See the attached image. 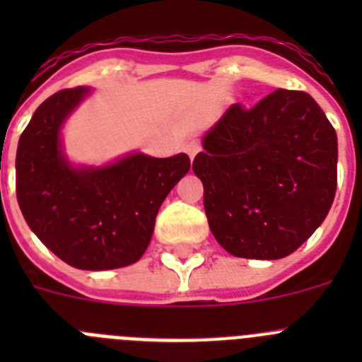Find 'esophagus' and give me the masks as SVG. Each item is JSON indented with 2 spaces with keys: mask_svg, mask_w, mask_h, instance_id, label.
I'll return each instance as SVG.
<instances>
[{
  "mask_svg": "<svg viewBox=\"0 0 362 362\" xmlns=\"http://www.w3.org/2000/svg\"><path fill=\"white\" fill-rule=\"evenodd\" d=\"M185 152L188 153V156H190V159H194L196 158V153L199 152V143L197 141H188V143H185Z\"/></svg>",
  "mask_w": 362,
  "mask_h": 362,
  "instance_id": "obj_1",
  "label": "esophagus"
}]
</instances>
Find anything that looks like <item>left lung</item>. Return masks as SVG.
<instances>
[{
	"instance_id": "8db88e82",
	"label": "left lung",
	"mask_w": 362,
	"mask_h": 362,
	"mask_svg": "<svg viewBox=\"0 0 362 362\" xmlns=\"http://www.w3.org/2000/svg\"><path fill=\"white\" fill-rule=\"evenodd\" d=\"M194 174L209 226L228 254L281 259L330 210L337 134L306 92L277 88L254 108L232 105L203 137Z\"/></svg>"
}]
</instances>
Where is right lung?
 <instances>
[{
    "mask_svg": "<svg viewBox=\"0 0 362 362\" xmlns=\"http://www.w3.org/2000/svg\"><path fill=\"white\" fill-rule=\"evenodd\" d=\"M90 88L50 95L23 130L16 153V196L27 225L66 264L81 270L129 267L145 254L168 192L190 158L130 153L107 166L74 168L59 132Z\"/></svg>",
    "mask_w": 362,
    "mask_h": 362,
    "instance_id": "1",
    "label": "right lung"
}]
</instances>
